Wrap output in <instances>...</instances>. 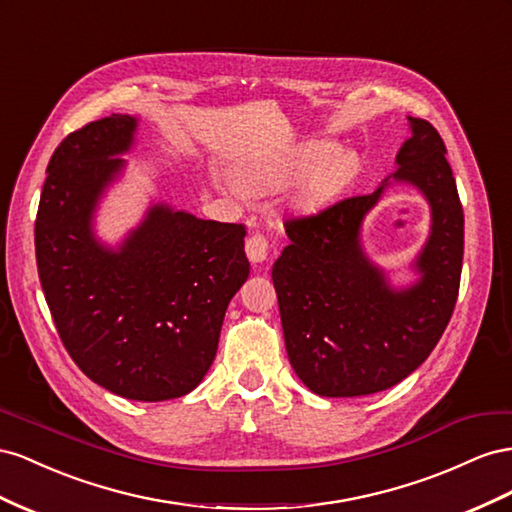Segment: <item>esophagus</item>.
<instances>
[{
    "instance_id": "esophagus-1",
    "label": "esophagus",
    "mask_w": 512,
    "mask_h": 512,
    "mask_svg": "<svg viewBox=\"0 0 512 512\" xmlns=\"http://www.w3.org/2000/svg\"><path fill=\"white\" fill-rule=\"evenodd\" d=\"M246 257L253 261V264H261L268 257V240L261 236V233H253V236L246 238Z\"/></svg>"
}]
</instances>
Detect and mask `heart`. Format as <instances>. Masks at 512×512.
I'll list each match as a JSON object with an SVG mask.
<instances>
[{"instance_id": "1", "label": "heart", "mask_w": 512, "mask_h": 512, "mask_svg": "<svg viewBox=\"0 0 512 512\" xmlns=\"http://www.w3.org/2000/svg\"><path fill=\"white\" fill-rule=\"evenodd\" d=\"M328 141H304L261 173L266 186H287L300 182L298 203L304 208H319L332 201L356 178L358 158L354 152H338Z\"/></svg>"}]
</instances>
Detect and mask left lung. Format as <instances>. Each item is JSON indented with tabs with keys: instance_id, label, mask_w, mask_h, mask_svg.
I'll use <instances>...</instances> for the list:
<instances>
[{
	"instance_id": "8db88e82",
	"label": "left lung",
	"mask_w": 512,
	"mask_h": 512,
	"mask_svg": "<svg viewBox=\"0 0 512 512\" xmlns=\"http://www.w3.org/2000/svg\"><path fill=\"white\" fill-rule=\"evenodd\" d=\"M410 137L371 195L287 221L289 244L272 266L285 347L302 384L319 397H364L392 388L429 358L455 311L463 264V208L437 130L407 115ZM392 185L428 201L426 244L394 284L368 257L363 218Z\"/></svg>"
}]
</instances>
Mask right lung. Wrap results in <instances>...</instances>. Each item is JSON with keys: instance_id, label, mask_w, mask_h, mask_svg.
Listing matches in <instances>:
<instances>
[{"instance_id": "add662e5", "label": "right lung", "mask_w": 512, "mask_h": 512, "mask_svg": "<svg viewBox=\"0 0 512 512\" xmlns=\"http://www.w3.org/2000/svg\"><path fill=\"white\" fill-rule=\"evenodd\" d=\"M139 118L113 113L53 152L36 216V264L55 328L77 367L109 392L167 401L210 371L227 304L248 279L244 225L150 201L113 244L98 212L122 182Z\"/></svg>"}]
</instances>
